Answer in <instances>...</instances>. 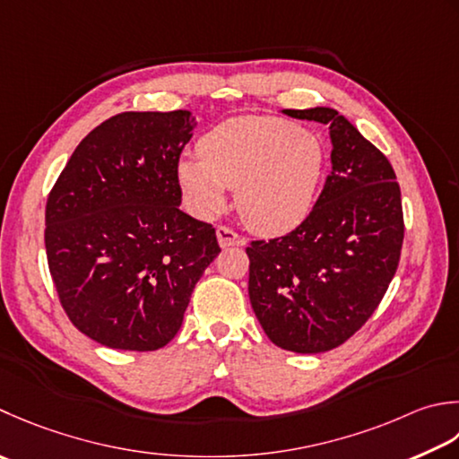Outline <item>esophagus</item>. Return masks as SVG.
I'll use <instances>...</instances> for the list:
<instances>
[{"label":"esophagus","instance_id":"34e87169","mask_svg":"<svg viewBox=\"0 0 459 459\" xmlns=\"http://www.w3.org/2000/svg\"><path fill=\"white\" fill-rule=\"evenodd\" d=\"M217 238H219V245L222 248H229V247H242L245 245V238L240 235H237L235 230L229 229V227H219L217 229Z\"/></svg>","mask_w":459,"mask_h":459}]
</instances>
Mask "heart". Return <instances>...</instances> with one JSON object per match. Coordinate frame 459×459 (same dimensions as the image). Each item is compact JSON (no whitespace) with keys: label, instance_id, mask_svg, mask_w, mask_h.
<instances>
[{"label":"heart","instance_id":"obj_1","mask_svg":"<svg viewBox=\"0 0 459 459\" xmlns=\"http://www.w3.org/2000/svg\"><path fill=\"white\" fill-rule=\"evenodd\" d=\"M325 167L320 141L274 117H237L178 160L177 177L195 217L212 219L235 188L238 217L258 235H282L308 217Z\"/></svg>","mask_w":459,"mask_h":459}]
</instances>
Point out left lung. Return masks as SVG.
Instances as JSON below:
<instances>
[{
	"label": "left lung",
	"mask_w": 459,
	"mask_h": 459,
	"mask_svg": "<svg viewBox=\"0 0 459 459\" xmlns=\"http://www.w3.org/2000/svg\"><path fill=\"white\" fill-rule=\"evenodd\" d=\"M282 113L328 125L332 170L299 227L248 245V296L276 346L318 354L364 326L396 274L403 240L400 185L384 152L336 109Z\"/></svg>",
	"instance_id": "1"
}]
</instances>
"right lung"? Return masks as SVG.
Returning <instances> with one entry per match:
<instances>
[{
  "label": "right lung",
  "mask_w": 459,
  "mask_h": 459,
  "mask_svg": "<svg viewBox=\"0 0 459 459\" xmlns=\"http://www.w3.org/2000/svg\"><path fill=\"white\" fill-rule=\"evenodd\" d=\"M191 111H127L79 143L45 206V250L77 330L115 350L175 338L195 284L221 247L212 224L178 209L177 167Z\"/></svg>",
  "instance_id": "obj_1"
}]
</instances>
